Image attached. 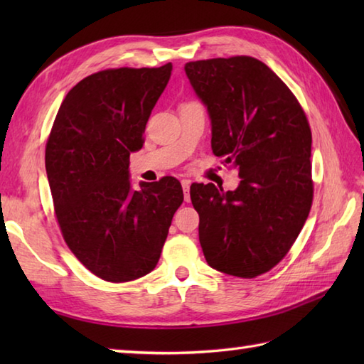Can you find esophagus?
<instances>
[{"label":"esophagus","mask_w":364,"mask_h":364,"mask_svg":"<svg viewBox=\"0 0 364 364\" xmlns=\"http://www.w3.org/2000/svg\"><path fill=\"white\" fill-rule=\"evenodd\" d=\"M181 188H183V194H184V200H186V202H189V198H191V196H189V189H191V181H188V180H183V181H181Z\"/></svg>","instance_id":"34e87169"}]
</instances>
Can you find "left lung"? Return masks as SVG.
<instances>
[{
	"label": "left lung",
	"mask_w": 364,
	"mask_h": 364,
	"mask_svg": "<svg viewBox=\"0 0 364 364\" xmlns=\"http://www.w3.org/2000/svg\"><path fill=\"white\" fill-rule=\"evenodd\" d=\"M211 120V146L241 178L235 191L191 186L206 262L253 278L289 252L310 214L311 131L288 86L249 56L184 65Z\"/></svg>",
	"instance_id": "obj_1"
}]
</instances>
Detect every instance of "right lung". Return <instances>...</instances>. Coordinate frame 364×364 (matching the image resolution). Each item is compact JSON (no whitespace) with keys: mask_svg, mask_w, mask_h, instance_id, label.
Returning a JSON list of instances; mask_svg holds the SVG:
<instances>
[{"mask_svg":"<svg viewBox=\"0 0 364 364\" xmlns=\"http://www.w3.org/2000/svg\"><path fill=\"white\" fill-rule=\"evenodd\" d=\"M172 75L112 68L87 76L65 95L45 150L54 211L73 255L92 274L123 283L158 264L183 189L173 176L129 180V154L144 145L151 109Z\"/></svg>","mask_w":364,"mask_h":364,"instance_id":"right-lung-1","label":"right lung"}]
</instances>
